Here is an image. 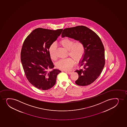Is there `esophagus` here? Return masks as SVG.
Segmentation results:
<instances>
[{
	"label": "esophagus",
	"instance_id": "esophagus-1",
	"mask_svg": "<svg viewBox=\"0 0 127 127\" xmlns=\"http://www.w3.org/2000/svg\"><path fill=\"white\" fill-rule=\"evenodd\" d=\"M65 72H66V73H68V74H71V71H65Z\"/></svg>",
	"mask_w": 127,
	"mask_h": 127
}]
</instances>
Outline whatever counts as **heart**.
<instances>
[{"instance_id":"heart-1","label":"heart","mask_w":127,"mask_h":127,"mask_svg":"<svg viewBox=\"0 0 127 127\" xmlns=\"http://www.w3.org/2000/svg\"><path fill=\"white\" fill-rule=\"evenodd\" d=\"M59 44L68 50V55L73 58L76 62H78L83 58L85 53V46L84 43L81 40H79L74 42L72 39L65 38L61 40ZM56 49V44L53 43L50 46L48 50L50 57L53 60L57 59ZM72 59L69 58L60 60L56 64V66L58 69L61 70H70L74 64V61Z\"/></svg>"}]
</instances>
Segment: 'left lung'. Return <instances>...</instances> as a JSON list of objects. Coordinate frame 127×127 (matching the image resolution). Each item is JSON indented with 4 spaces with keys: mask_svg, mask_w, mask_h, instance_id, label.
<instances>
[{
    "mask_svg": "<svg viewBox=\"0 0 127 127\" xmlns=\"http://www.w3.org/2000/svg\"><path fill=\"white\" fill-rule=\"evenodd\" d=\"M61 36L81 40L85 44V53L80 63V67L83 68L75 71L79 75L75 83L80 86H86L93 83L100 75L105 64L104 47L99 36L84 26L65 28Z\"/></svg>",
    "mask_w": 127,
    "mask_h": 127,
    "instance_id": "obj_1",
    "label": "left lung"
}]
</instances>
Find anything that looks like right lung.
Masks as SVG:
<instances>
[{
  "instance_id": "obj_1",
  "label": "right lung",
  "mask_w": 127,
  "mask_h": 127,
  "mask_svg": "<svg viewBox=\"0 0 127 127\" xmlns=\"http://www.w3.org/2000/svg\"><path fill=\"white\" fill-rule=\"evenodd\" d=\"M62 29L55 31L38 28L32 31L24 41L21 60L27 78L38 89L47 90L54 86L61 71L54 69L49 54L50 46L61 33Z\"/></svg>"
}]
</instances>
